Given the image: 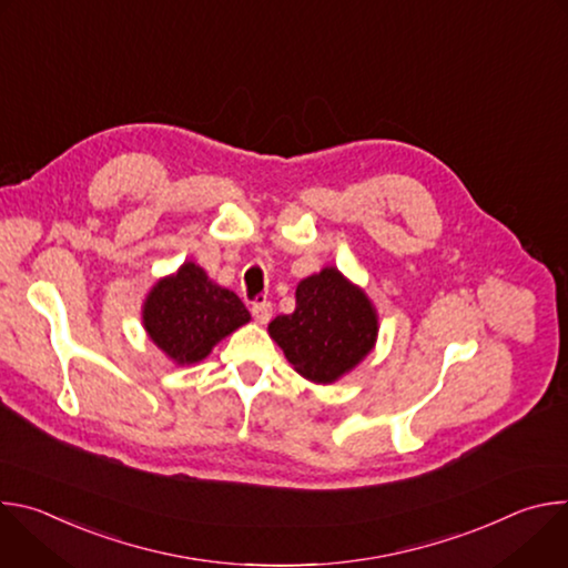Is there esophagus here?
Masks as SVG:
<instances>
[{
	"mask_svg": "<svg viewBox=\"0 0 568 568\" xmlns=\"http://www.w3.org/2000/svg\"><path fill=\"white\" fill-rule=\"evenodd\" d=\"M252 314L258 323H267L272 318V303L270 301H258L252 305Z\"/></svg>",
	"mask_w": 568,
	"mask_h": 568,
	"instance_id": "obj_1",
	"label": "esophagus"
}]
</instances>
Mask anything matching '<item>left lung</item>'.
Instances as JSON below:
<instances>
[{
    "instance_id": "left-lung-1",
    "label": "left lung",
    "mask_w": 568,
    "mask_h": 568,
    "mask_svg": "<svg viewBox=\"0 0 568 568\" xmlns=\"http://www.w3.org/2000/svg\"><path fill=\"white\" fill-rule=\"evenodd\" d=\"M377 312L371 298L337 267L303 278L296 310L270 323V337L298 375L316 384L337 382L375 346Z\"/></svg>"
}]
</instances>
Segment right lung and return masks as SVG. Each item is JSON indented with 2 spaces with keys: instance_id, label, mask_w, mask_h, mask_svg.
Wrapping results in <instances>:
<instances>
[{
  "instance_id": "obj_1",
  "label": "right lung",
  "mask_w": 568,
  "mask_h": 568,
  "mask_svg": "<svg viewBox=\"0 0 568 568\" xmlns=\"http://www.w3.org/2000/svg\"><path fill=\"white\" fill-rule=\"evenodd\" d=\"M250 318L237 294L213 283L195 263H184L173 276L154 283L143 303L148 337L180 366L202 362Z\"/></svg>"
}]
</instances>
